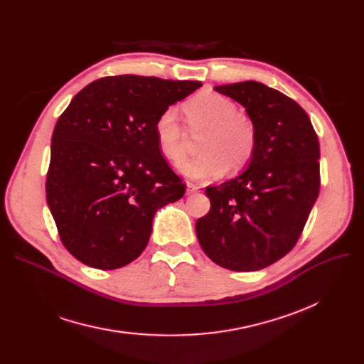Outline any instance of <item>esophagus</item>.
<instances>
[{
	"label": "esophagus",
	"mask_w": 364,
	"mask_h": 364,
	"mask_svg": "<svg viewBox=\"0 0 364 364\" xmlns=\"http://www.w3.org/2000/svg\"><path fill=\"white\" fill-rule=\"evenodd\" d=\"M199 188H200V186H199V184H195V183H192V181H187V195L198 192Z\"/></svg>",
	"instance_id": "34e87169"
}]
</instances>
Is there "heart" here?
<instances>
[{"mask_svg": "<svg viewBox=\"0 0 364 364\" xmlns=\"http://www.w3.org/2000/svg\"><path fill=\"white\" fill-rule=\"evenodd\" d=\"M187 125L192 132H205L202 156L178 165L181 174L195 180H214L224 171H239L254 158L258 132L254 121L239 112L237 105L223 94L200 91L184 103ZM155 137L162 156L180 162L186 156L187 132L176 109L161 112L155 122Z\"/></svg>", "mask_w": 364, "mask_h": 364, "instance_id": "1", "label": "heart"}]
</instances>
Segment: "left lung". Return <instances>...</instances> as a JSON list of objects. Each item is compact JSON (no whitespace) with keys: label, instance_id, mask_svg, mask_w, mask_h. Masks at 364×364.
Instances as JSON below:
<instances>
[{"label":"left lung","instance_id":"8db88e82","mask_svg":"<svg viewBox=\"0 0 364 364\" xmlns=\"http://www.w3.org/2000/svg\"><path fill=\"white\" fill-rule=\"evenodd\" d=\"M254 121L257 149L250 166L230 181L206 187L209 213L196 221L203 252L233 272H255L296 245L320 192V144L294 99L261 82L215 87Z\"/></svg>","mask_w":364,"mask_h":364}]
</instances>
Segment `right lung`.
Here are the masks:
<instances>
[{"mask_svg": "<svg viewBox=\"0 0 364 364\" xmlns=\"http://www.w3.org/2000/svg\"><path fill=\"white\" fill-rule=\"evenodd\" d=\"M199 81L105 76L57 119L46 180L60 240L78 261L114 270L140 257L156 209L181 199L183 180L158 149L156 118Z\"/></svg>", "mask_w": 364, "mask_h": 364, "instance_id": "right-lung-1", "label": "right lung"}]
</instances>
